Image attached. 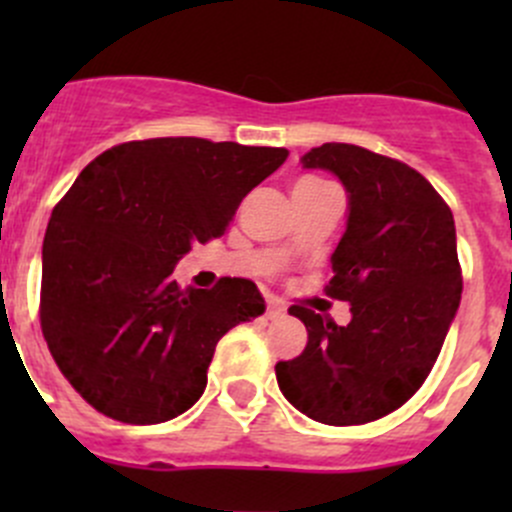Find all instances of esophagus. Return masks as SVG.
<instances>
[{
  "label": "esophagus",
  "mask_w": 512,
  "mask_h": 512,
  "mask_svg": "<svg viewBox=\"0 0 512 512\" xmlns=\"http://www.w3.org/2000/svg\"><path fill=\"white\" fill-rule=\"evenodd\" d=\"M265 317H267V319H280V317H285V304L277 302V299H270V302H267Z\"/></svg>",
  "instance_id": "34e87169"
}]
</instances>
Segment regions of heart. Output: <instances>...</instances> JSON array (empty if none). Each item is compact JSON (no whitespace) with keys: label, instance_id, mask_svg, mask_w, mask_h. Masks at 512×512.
Masks as SVG:
<instances>
[{"label":"heart","instance_id":"b5f03b06","mask_svg":"<svg viewBox=\"0 0 512 512\" xmlns=\"http://www.w3.org/2000/svg\"><path fill=\"white\" fill-rule=\"evenodd\" d=\"M302 183H314V178H304V180H302Z\"/></svg>","mask_w":512,"mask_h":512}]
</instances>
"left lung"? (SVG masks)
Listing matches in <instances>:
<instances>
[{
  "label": "left lung",
  "instance_id": "1",
  "mask_svg": "<svg viewBox=\"0 0 512 512\" xmlns=\"http://www.w3.org/2000/svg\"><path fill=\"white\" fill-rule=\"evenodd\" d=\"M302 165L329 170L347 190L327 294L352 304V322L289 307L307 347L277 361V384L304 416L359 426L404 406L436 364L463 292L456 225L433 185L401 160L324 143Z\"/></svg>",
  "mask_w": 512,
  "mask_h": 512
}]
</instances>
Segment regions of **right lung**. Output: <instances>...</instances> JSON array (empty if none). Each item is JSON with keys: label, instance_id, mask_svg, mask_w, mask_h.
<instances>
[{"label": "right lung", "instance_id": "add662e5", "mask_svg": "<svg viewBox=\"0 0 512 512\" xmlns=\"http://www.w3.org/2000/svg\"><path fill=\"white\" fill-rule=\"evenodd\" d=\"M285 148L205 138L131 141L91 160L41 247V332L69 384L103 416L163 423L203 396L220 337L265 312L255 282L180 289L173 270L220 237Z\"/></svg>", "mask_w": 512, "mask_h": 512}]
</instances>
